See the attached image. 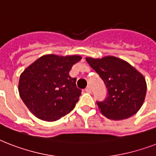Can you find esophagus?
Segmentation results:
<instances>
[{"instance_id": "esophagus-1", "label": "esophagus", "mask_w": 156, "mask_h": 156, "mask_svg": "<svg viewBox=\"0 0 156 156\" xmlns=\"http://www.w3.org/2000/svg\"><path fill=\"white\" fill-rule=\"evenodd\" d=\"M85 91L87 93H91V87H90V86H87L85 89Z\"/></svg>"}]
</instances>
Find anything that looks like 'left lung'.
Segmentation results:
<instances>
[{
  "mask_svg": "<svg viewBox=\"0 0 156 156\" xmlns=\"http://www.w3.org/2000/svg\"><path fill=\"white\" fill-rule=\"evenodd\" d=\"M86 60L104 81L108 90L106 99L97 101L102 114L111 120H123L134 115L143 105L147 93L143 74L115 56Z\"/></svg>",
  "mask_w": 156,
  "mask_h": 156,
  "instance_id": "8db88e82",
  "label": "left lung"
}]
</instances>
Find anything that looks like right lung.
<instances>
[{"mask_svg":"<svg viewBox=\"0 0 156 156\" xmlns=\"http://www.w3.org/2000/svg\"><path fill=\"white\" fill-rule=\"evenodd\" d=\"M81 59L78 55H44L22 73L19 95L36 117L55 121L74 108L82 90L76 86V78L69 73Z\"/></svg>","mask_w":156,"mask_h":156,"instance_id":"1","label":"right lung"}]
</instances>
